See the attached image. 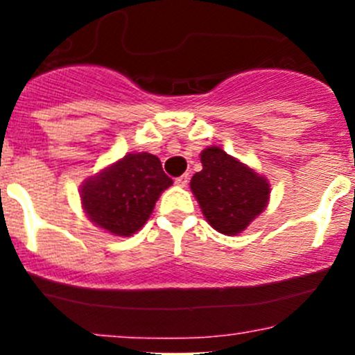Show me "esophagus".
<instances>
[{"instance_id":"1","label":"esophagus","mask_w":355,"mask_h":355,"mask_svg":"<svg viewBox=\"0 0 355 355\" xmlns=\"http://www.w3.org/2000/svg\"><path fill=\"white\" fill-rule=\"evenodd\" d=\"M189 180H191V177H189V173H184V175H180V177H178L177 180H175V184H177L178 187H187Z\"/></svg>"}]
</instances>
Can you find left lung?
<instances>
[{
  "label": "left lung",
  "mask_w": 355,
  "mask_h": 355,
  "mask_svg": "<svg viewBox=\"0 0 355 355\" xmlns=\"http://www.w3.org/2000/svg\"><path fill=\"white\" fill-rule=\"evenodd\" d=\"M202 170L192 177L191 189L211 227L225 235H237L266 207V178L235 161L220 148L200 153Z\"/></svg>",
  "instance_id": "left-lung-1"
}]
</instances>
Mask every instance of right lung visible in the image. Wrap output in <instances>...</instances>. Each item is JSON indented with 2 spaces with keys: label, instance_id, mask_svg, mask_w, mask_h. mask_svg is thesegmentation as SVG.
Listing matches in <instances>:
<instances>
[{
  "label": "right lung",
  "instance_id": "add662e5",
  "mask_svg": "<svg viewBox=\"0 0 355 355\" xmlns=\"http://www.w3.org/2000/svg\"><path fill=\"white\" fill-rule=\"evenodd\" d=\"M171 184L155 155H127L85 182L82 204L98 227L127 237L148 221L159 194Z\"/></svg>",
  "mask_w": 355,
  "mask_h": 355
}]
</instances>
